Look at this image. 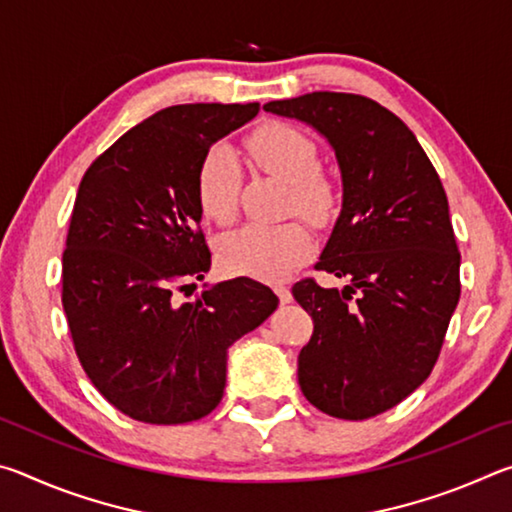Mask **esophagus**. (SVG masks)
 Returning <instances> with one entry per match:
<instances>
[{
	"label": "esophagus",
	"mask_w": 512,
	"mask_h": 512,
	"mask_svg": "<svg viewBox=\"0 0 512 512\" xmlns=\"http://www.w3.org/2000/svg\"><path fill=\"white\" fill-rule=\"evenodd\" d=\"M273 291H275V296L280 298V302L282 305H287V302H291L293 300V296H291V291H289V287H282V284H275L273 287Z\"/></svg>",
	"instance_id": "1"
}]
</instances>
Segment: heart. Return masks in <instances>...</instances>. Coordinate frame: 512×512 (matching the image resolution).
<instances>
[{
	"instance_id": "obj_1",
	"label": "heart",
	"mask_w": 512,
	"mask_h": 512,
	"mask_svg": "<svg viewBox=\"0 0 512 512\" xmlns=\"http://www.w3.org/2000/svg\"><path fill=\"white\" fill-rule=\"evenodd\" d=\"M250 158L262 171L289 187L287 212H296L314 228L323 230L341 212L343 192L332 173L318 167V146L298 126L266 121L248 135ZM241 167L235 151L214 144L205 151L196 171V198L201 212L214 223H230L239 210ZM311 255V235L305 223L244 225L223 235L216 257L225 273L255 280H282Z\"/></svg>"
}]
</instances>
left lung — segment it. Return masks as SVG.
I'll return each instance as SVG.
<instances>
[{"instance_id":"left-lung-1","label":"left lung","mask_w":512,"mask_h":512,"mask_svg":"<svg viewBox=\"0 0 512 512\" xmlns=\"http://www.w3.org/2000/svg\"><path fill=\"white\" fill-rule=\"evenodd\" d=\"M264 110L325 135L343 178V210L316 271L348 287L293 284L314 320L298 384L332 418H375L429 377L461 298L447 194L409 126L377 101L311 92Z\"/></svg>"}]
</instances>
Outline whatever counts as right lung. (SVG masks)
Wrapping results in <instances>:
<instances>
[{"instance_id":"obj_1","label":"right lung","mask_w":512,"mask_h":512,"mask_svg":"<svg viewBox=\"0 0 512 512\" xmlns=\"http://www.w3.org/2000/svg\"><path fill=\"white\" fill-rule=\"evenodd\" d=\"M257 112L259 103L164 108L121 135L81 180L63 250V309L85 375L128 418L183 424L212 413L228 348L277 307L275 293L250 277L178 300L212 262L198 164Z\"/></svg>"}]
</instances>
